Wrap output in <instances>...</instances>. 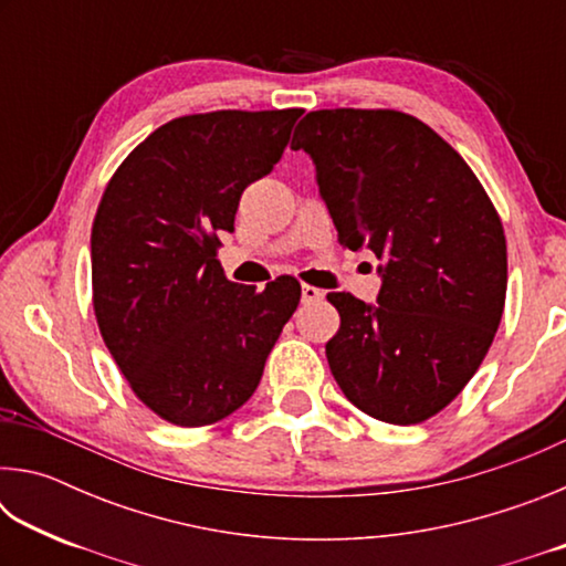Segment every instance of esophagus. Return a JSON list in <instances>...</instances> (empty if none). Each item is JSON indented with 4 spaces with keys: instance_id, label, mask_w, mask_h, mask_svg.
<instances>
[{
    "instance_id": "esophagus-1",
    "label": "esophagus",
    "mask_w": 566,
    "mask_h": 566,
    "mask_svg": "<svg viewBox=\"0 0 566 566\" xmlns=\"http://www.w3.org/2000/svg\"><path fill=\"white\" fill-rule=\"evenodd\" d=\"M324 300V292L317 290V286L312 284H302V302L304 304H312V302H322Z\"/></svg>"
}]
</instances>
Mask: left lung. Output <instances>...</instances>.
Returning <instances> with one entry per match:
<instances>
[{"mask_svg": "<svg viewBox=\"0 0 566 566\" xmlns=\"http://www.w3.org/2000/svg\"><path fill=\"white\" fill-rule=\"evenodd\" d=\"M292 149L312 157L339 242L381 262L375 304L327 294L342 317L327 342L334 379L379 421L434 417L474 377L500 327V214L467 161L409 114L310 112Z\"/></svg>", "mask_w": 566, "mask_h": 566, "instance_id": "left-lung-1", "label": "left lung"}]
</instances>
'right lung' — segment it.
Instances as JSON below:
<instances>
[{
	"label": "right lung",
	"mask_w": 566,
	"mask_h": 566,
	"mask_svg": "<svg viewBox=\"0 0 566 566\" xmlns=\"http://www.w3.org/2000/svg\"><path fill=\"white\" fill-rule=\"evenodd\" d=\"M302 109L171 119L114 171L92 224L104 344L145 405L179 427L237 411L260 385L302 286L234 284L217 260L242 191L270 175Z\"/></svg>",
	"instance_id": "add662e5"
}]
</instances>
